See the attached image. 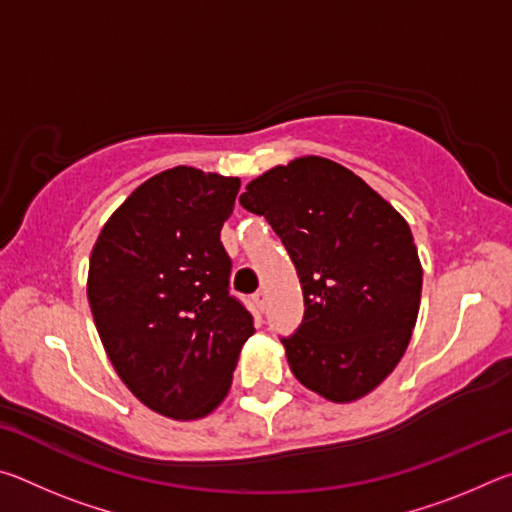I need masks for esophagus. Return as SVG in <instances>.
I'll return each instance as SVG.
<instances>
[{"mask_svg": "<svg viewBox=\"0 0 512 512\" xmlns=\"http://www.w3.org/2000/svg\"><path fill=\"white\" fill-rule=\"evenodd\" d=\"M253 302H255V307H257L259 311H264V309H266V293H264V291H257L255 296H253Z\"/></svg>", "mask_w": 512, "mask_h": 512, "instance_id": "obj_1", "label": "esophagus"}]
</instances>
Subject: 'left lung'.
Listing matches in <instances>:
<instances>
[{"label": "left lung", "instance_id": "left-lung-1", "mask_svg": "<svg viewBox=\"0 0 512 512\" xmlns=\"http://www.w3.org/2000/svg\"><path fill=\"white\" fill-rule=\"evenodd\" d=\"M239 203L264 216L296 266L305 316L284 336L289 368L329 402H354L409 348L422 264L409 223L350 169L318 155L250 180Z\"/></svg>", "mask_w": 512, "mask_h": 512}]
</instances>
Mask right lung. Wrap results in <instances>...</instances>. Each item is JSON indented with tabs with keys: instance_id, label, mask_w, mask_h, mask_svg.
<instances>
[{
	"instance_id": "right-lung-1",
	"label": "right lung",
	"mask_w": 512,
	"mask_h": 512,
	"mask_svg": "<svg viewBox=\"0 0 512 512\" xmlns=\"http://www.w3.org/2000/svg\"><path fill=\"white\" fill-rule=\"evenodd\" d=\"M239 178L173 167L142 183L92 248L88 300L117 375L173 420L223 402L253 316L230 296L221 244Z\"/></svg>"
}]
</instances>
